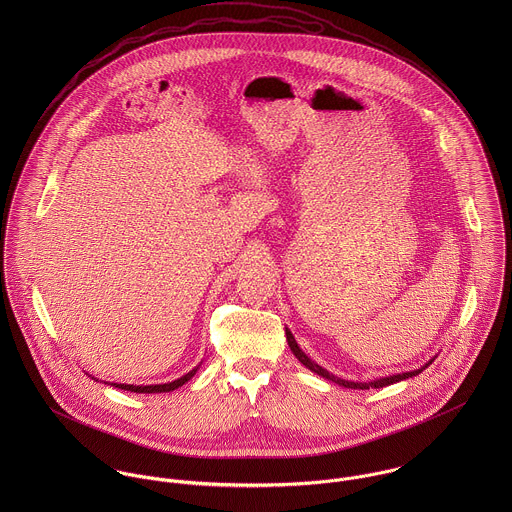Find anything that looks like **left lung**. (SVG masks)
I'll return each instance as SVG.
<instances>
[{
	"label": "left lung",
	"instance_id": "left-lung-1",
	"mask_svg": "<svg viewBox=\"0 0 512 512\" xmlns=\"http://www.w3.org/2000/svg\"><path fill=\"white\" fill-rule=\"evenodd\" d=\"M286 339H288V345H290V349H292L293 355H295V359L301 363V365L305 366V368H309L311 372H315V374H319V376H323V378H327V380H331V382H335V384H339V386H345V388H355V390H368V388H382V386H388V384H394V382H400V380H406V378H412V376H416V374H420L422 370H426L428 366L434 363V359H430L428 363L424 366H420V368H416V370H410V372H400V374H392V376H382V378H376V380H370V382H355V380H345V378H339V376H335L333 372H329L327 368H323V366L317 365L315 361H311L301 349H299V345L295 343V337L292 335V331L286 327Z\"/></svg>",
	"mask_w": 512,
	"mask_h": 512
}]
</instances>
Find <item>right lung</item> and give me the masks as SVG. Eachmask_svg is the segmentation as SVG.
Returning a JSON list of instances; mask_svg holds the SVG:
<instances>
[{"label": "right lung", "instance_id": "obj_1", "mask_svg": "<svg viewBox=\"0 0 512 512\" xmlns=\"http://www.w3.org/2000/svg\"><path fill=\"white\" fill-rule=\"evenodd\" d=\"M199 366H195L193 370H189L187 374H183L181 378H177V380H173V382H165V384H147V386H136V384H118V382H112V386H116V388H120V390H130V392H136V394H155V392H171V390H175V388H179V386H183L185 382H189L195 374H197V370H199ZM94 378V376H92ZM96 380V378H94Z\"/></svg>", "mask_w": 512, "mask_h": 512}]
</instances>
